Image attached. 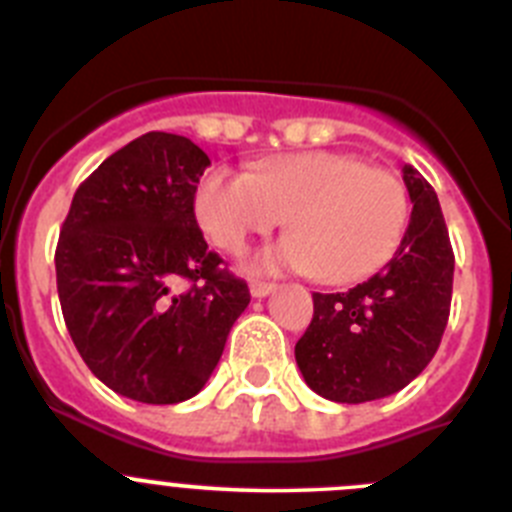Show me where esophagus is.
I'll list each match as a JSON object with an SVG mask.
<instances>
[{
	"mask_svg": "<svg viewBox=\"0 0 512 512\" xmlns=\"http://www.w3.org/2000/svg\"><path fill=\"white\" fill-rule=\"evenodd\" d=\"M277 289V284L274 282H251V295L253 297H266L271 295Z\"/></svg>",
	"mask_w": 512,
	"mask_h": 512,
	"instance_id": "esophagus-1",
	"label": "esophagus"
}]
</instances>
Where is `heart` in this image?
Wrapping results in <instances>:
<instances>
[{
	"mask_svg": "<svg viewBox=\"0 0 512 512\" xmlns=\"http://www.w3.org/2000/svg\"><path fill=\"white\" fill-rule=\"evenodd\" d=\"M194 212L212 243L230 253L289 215L295 235L261 253L256 269L351 284L390 264L408 230L410 197L387 166L346 151H302L269 158L259 174L215 166L202 176Z\"/></svg>",
	"mask_w": 512,
	"mask_h": 512,
	"instance_id": "1",
	"label": "heart"
}]
</instances>
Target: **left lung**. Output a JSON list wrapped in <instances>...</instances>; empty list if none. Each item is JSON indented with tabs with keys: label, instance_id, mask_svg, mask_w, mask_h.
I'll use <instances>...</instances> for the list:
<instances>
[{
	"label": "left lung",
	"instance_id": "8db88e82",
	"mask_svg": "<svg viewBox=\"0 0 512 512\" xmlns=\"http://www.w3.org/2000/svg\"><path fill=\"white\" fill-rule=\"evenodd\" d=\"M413 212L392 261L364 284L312 295V320L295 359L307 387L333 402L379 400L408 387L436 356L449 323L454 251L441 205L405 166Z\"/></svg>",
	"mask_w": 512,
	"mask_h": 512
}]
</instances>
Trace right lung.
I'll list each match as a JSON object with an SVG mask.
<instances>
[{
	"label": "right lung",
	"instance_id": "obj_1",
	"mask_svg": "<svg viewBox=\"0 0 512 512\" xmlns=\"http://www.w3.org/2000/svg\"><path fill=\"white\" fill-rule=\"evenodd\" d=\"M207 166L192 140L153 130L104 158L63 220V320L94 377L130 400L174 405L197 395L251 302L194 217ZM176 281L190 287L174 293Z\"/></svg>",
	"mask_w": 512,
	"mask_h": 512
}]
</instances>
